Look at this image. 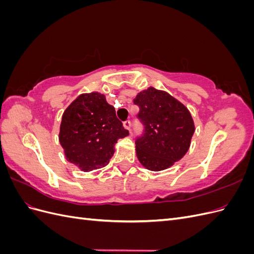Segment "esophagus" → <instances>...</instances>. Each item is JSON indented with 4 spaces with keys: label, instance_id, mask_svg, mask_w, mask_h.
I'll return each instance as SVG.
<instances>
[{
    "label": "esophagus",
    "instance_id": "obj_1",
    "mask_svg": "<svg viewBox=\"0 0 254 254\" xmlns=\"http://www.w3.org/2000/svg\"><path fill=\"white\" fill-rule=\"evenodd\" d=\"M123 125H124V127L130 131V129H131V122H130L129 120H128V121H125L124 124H123Z\"/></svg>",
    "mask_w": 254,
    "mask_h": 254
}]
</instances>
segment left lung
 Here are the masks:
<instances>
[{"instance_id": "left-lung-1", "label": "left lung", "mask_w": 254, "mask_h": 254, "mask_svg": "<svg viewBox=\"0 0 254 254\" xmlns=\"http://www.w3.org/2000/svg\"><path fill=\"white\" fill-rule=\"evenodd\" d=\"M137 118L144 124L143 136L135 141L136 157L152 172L166 170L188 152L195 125L190 112L167 92L153 87L137 93Z\"/></svg>"}]
</instances>
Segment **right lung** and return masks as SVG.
Returning a JSON list of instances; mask_svg holds the SVG:
<instances>
[{
	"mask_svg": "<svg viewBox=\"0 0 254 254\" xmlns=\"http://www.w3.org/2000/svg\"><path fill=\"white\" fill-rule=\"evenodd\" d=\"M128 133L106 96L91 92L76 97L64 112L59 142L67 161L91 172L109 163L118 140Z\"/></svg>",
	"mask_w": 254,
	"mask_h": 254,
	"instance_id": "1",
	"label": "right lung"
}]
</instances>
